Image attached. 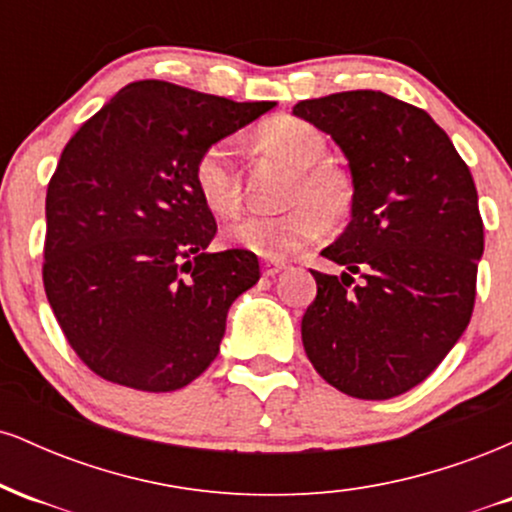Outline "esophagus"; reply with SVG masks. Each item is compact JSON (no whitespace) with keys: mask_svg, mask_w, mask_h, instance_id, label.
<instances>
[{"mask_svg":"<svg viewBox=\"0 0 512 512\" xmlns=\"http://www.w3.org/2000/svg\"><path fill=\"white\" fill-rule=\"evenodd\" d=\"M284 269H286V264L284 262H264L262 264V274L264 276H276V274H279V272H284Z\"/></svg>","mask_w":512,"mask_h":512,"instance_id":"1","label":"esophagus"}]
</instances>
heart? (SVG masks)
Masks as SVG:
<instances>
[{
    "label": "heart",
    "mask_w": 512,
    "mask_h": 512,
    "mask_svg": "<svg viewBox=\"0 0 512 512\" xmlns=\"http://www.w3.org/2000/svg\"><path fill=\"white\" fill-rule=\"evenodd\" d=\"M264 146L296 166L291 182V209L279 214H250L228 226L226 238L238 248L281 262L313 245L327 233V214L342 216L351 204L349 178L332 163L320 161L327 151L322 132L301 117H272L257 129ZM236 139L221 137L204 146L192 166L197 195L204 207L221 219H231L243 204V187L236 166Z\"/></svg>",
    "instance_id": "1"
}]
</instances>
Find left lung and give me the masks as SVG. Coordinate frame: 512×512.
Masks as SVG:
<instances>
[{"label": "left lung", "mask_w": 512, "mask_h": 512, "mask_svg": "<svg viewBox=\"0 0 512 512\" xmlns=\"http://www.w3.org/2000/svg\"><path fill=\"white\" fill-rule=\"evenodd\" d=\"M293 115L332 134L354 180L351 223L322 250L346 272L310 269L305 354L344 395H404L472 320L484 252L472 173L426 110L387 93H332L296 103Z\"/></svg>", "instance_id": "obj_1"}]
</instances>
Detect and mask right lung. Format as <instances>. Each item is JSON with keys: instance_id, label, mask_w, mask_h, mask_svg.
<instances>
[{"instance_id": "right-lung-1", "label": "right lung", "mask_w": 512, "mask_h": 512, "mask_svg": "<svg viewBox=\"0 0 512 512\" xmlns=\"http://www.w3.org/2000/svg\"><path fill=\"white\" fill-rule=\"evenodd\" d=\"M272 108L134 81L64 146L45 197L43 286L98 378L173 392L219 354L228 308L260 281V262L248 250L207 252L216 221L192 166Z\"/></svg>"}]
</instances>
